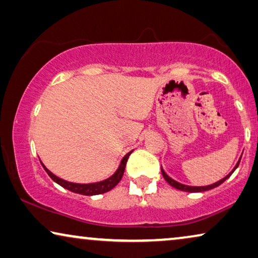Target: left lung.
Wrapping results in <instances>:
<instances>
[{
  "label": "left lung",
  "mask_w": 258,
  "mask_h": 258,
  "mask_svg": "<svg viewBox=\"0 0 258 258\" xmlns=\"http://www.w3.org/2000/svg\"><path fill=\"white\" fill-rule=\"evenodd\" d=\"M239 162H241V158H239V160H238L237 164L235 165V168L232 169V170H231L230 172H229V174H228L227 176H225L224 178L220 179V181L216 182V183H214V184H210V185H204V186H190V185L182 184V183H179V182H177V181H175V179H172L171 177H169V176H168L167 174H165V171L163 170V168H161V170H162V175H163V177H164L165 181H167V182L169 183V184H170L171 186H174V188L178 189V190H182V191H186V192H202V191H207V190L214 189V188H216V186L221 185L222 183H223V182L225 181V179H228L229 177H230L232 172H234V171L236 170V169H237L238 164H239Z\"/></svg>",
  "instance_id": "obj_1"
}]
</instances>
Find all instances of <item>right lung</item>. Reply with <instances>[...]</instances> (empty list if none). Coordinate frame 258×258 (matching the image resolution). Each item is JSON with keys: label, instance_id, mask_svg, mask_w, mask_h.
Masks as SVG:
<instances>
[{"label": "right lung", "instance_id": "add662e5", "mask_svg": "<svg viewBox=\"0 0 258 258\" xmlns=\"http://www.w3.org/2000/svg\"><path fill=\"white\" fill-rule=\"evenodd\" d=\"M132 153H133V151H130V153L126 154L125 156L122 158L121 164H119L118 169L115 171L114 175L110 176V177L107 178V179H104V181L96 182V183H89V184H80V183H73V182L64 181V179L59 178L56 175L52 174L50 170H48V169L44 167V164L42 163V162H41V163H42V165H43L44 170L47 171V174L51 177L52 181H55L56 183H57V184L63 186V188L68 189L73 192L81 194V195L93 196V195H100V194L107 192V191H109V190L115 188V186L118 184V182L122 179L123 174H124L126 161H128V158H129L130 154H132Z\"/></svg>", "mask_w": 258, "mask_h": 258}]
</instances>
